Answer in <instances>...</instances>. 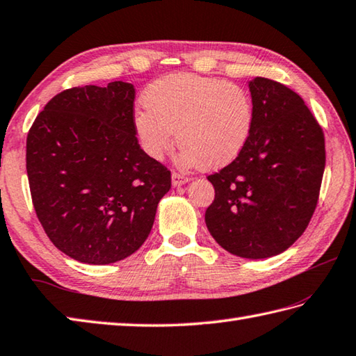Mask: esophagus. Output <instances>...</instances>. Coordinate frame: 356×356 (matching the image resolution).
Returning a JSON list of instances; mask_svg holds the SVG:
<instances>
[{
    "instance_id": "obj_1",
    "label": "esophagus",
    "mask_w": 356,
    "mask_h": 356,
    "mask_svg": "<svg viewBox=\"0 0 356 356\" xmlns=\"http://www.w3.org/2000/svg\"><path fill=\"white\" fill-rule=\"evenodd\" d=\"M171 177H172V185L174 186H182V185H185L188 182V180H190L186 176H184V174L176 172V171L172 172Z\"/></svg>"
}]
</instances>
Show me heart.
<instances>
[{"mask_svg":"<svg viewBox=\"0 0 356 356\" xmlns=\"http://www.w3.org/2000/svg\"><path fill=\"white\" fill-rule=\"evenodd\" d=\"M143 104L146 109L134 115V129L146 154L162 159L176 132L185 162L204 168L232 163L254 124L248 90L211 76L166 75L146 88Z\"/></svg>","mask_w":356,"mask_h":356,"instance_id":"1","label":"heart"}]
</instances>
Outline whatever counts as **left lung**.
<instances>
[{
	"label": "left lung",
	"instance_id": "8db88e82",
	"mask_svg": "<svg viewBox=\"0 0 356 356\" xmlns=\"http://www.w3.org/2000/svg\"><path fill=\"white\" fill-rule=\"evenodd\" d=\"M254 124L245 148L208 176L214 200L205 222L216 242L247 259L285 252L318 204L325 166L324 132L295 90L256 76L250 81Z\"/></svg>",
	"mask_w": 356,
	"mask_h": 356
}]
</instances>
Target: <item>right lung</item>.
Returning <instances> with one entry per match:
<instances>
[{"label": "right lung", "instance_id": "add662e5", "mask_svg": "<svg viewBox=\"0 0 356 356\" xmlns=\"http://www.w3.org/2000/svg\"><path fill=\"white\" fill-rule=\"evenodd\" d=\"M136 89L71 88L35 118L26 142L32 204L47 238L94 266L131 256L148 238L171 172L140 148Z\"/></svg>", "mask_w": 356, "mask_h": 356}]
</instances>
